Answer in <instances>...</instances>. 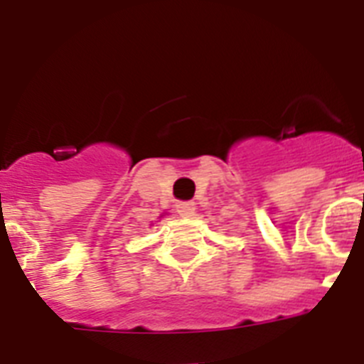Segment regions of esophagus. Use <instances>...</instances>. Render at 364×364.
<instances>
[{
    "label": "esophagus",
    "instance_id": "obj_1",
    "mask_svg": "<svg viewBox=\"0 0 364 364\" xmlns=\"http://www.w3.org/2000/svg\"><path fill=\"white\" fill-rule=\"evenodd\" d=\"M195 202H176V211H178L182 217H191L193 213H195Z\"/></svg>",
    "mask_w": 364,
    "mask_h": 364
}]
</instances>
